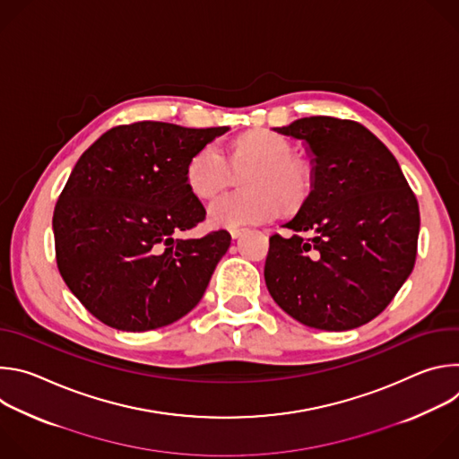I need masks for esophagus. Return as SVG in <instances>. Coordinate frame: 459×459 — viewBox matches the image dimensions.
<instances>
[{"label":"esophagus","instance_id":"esophagus-1","mask_svg":"<svg viewBox=\"0 0 459 459\" xmlns=\"http://www.w3.org/2000/svg\"><path fill=\"white\" fill-rule=\"evenodd\" d=\"M241 234H245V229H230V236L232 238H239Z\"/></svg>","mask_w":459,"mask_h":459}]
</instances>
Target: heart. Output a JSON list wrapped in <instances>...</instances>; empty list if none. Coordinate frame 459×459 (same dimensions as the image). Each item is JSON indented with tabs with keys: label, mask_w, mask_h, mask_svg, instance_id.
I'll use <instances>...</instances> for the list:
<instances>
[{
	"label": "heart",
	"mask_w": 459,
	"mask_h": 459,
	"mask_svg": "<svg viewBox=\"0 0 459 459\" xmlns=\"http://www.w3.org/2000/svg\"><path fill=\"white\" fill-rule=\"evenodd\" d=\"M245 194H225L209 205L212 227L238 229L264 223L280 214L299 209L312 190L308 163L296 158V147L273 130H250L230 147L229 163L212 145L195 152L185 169V183L194 198L212 200L225 190L234 174L241 176Z\"/></svg>",
	"instance_id": "b5f03b06"
}]
</instances>
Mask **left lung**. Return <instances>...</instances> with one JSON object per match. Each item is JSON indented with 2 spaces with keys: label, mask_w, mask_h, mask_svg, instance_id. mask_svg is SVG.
Wrapping results in <instances>:
<instances>
[{
  "label": "left lung",
  "mask_w": 459,
  "mask_h": 459,
  "mask_svg": "<svg viewBox=\"0 0 459 459\" xmlns=\"http://www.w3.org/2000/svg\"><path fill=\"white\" fill-rule=\"evenodd\" d=\"M312 152V190L273 234L265 283L294 319L319 331L368 323L414 269L420 207L396 158L358 121L310 116L278 126Z\"/></svg>",
  "instance_id": "1"
}]
</instances>
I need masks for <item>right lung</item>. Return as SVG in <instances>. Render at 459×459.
Returning a JSON list of instances; mask_svg holds the SVG:
<instances>
[{
  "label": "right lung",
  "mask_w": 459,
  "mask_h": 459,
  "mask_svg": "<svg viewBox=\"0 0 459 459\" xmlns=\"http://www.w3.org/2000/svg\"><path fill=\"white\" fill-rule=\"evenodd\" d=\"M227 130L119 125L78 160L54 209L56 261L63 281L101 323L154 331L204 298L230 234L179 238L207 214L185 169Z\"/></svg>",
  "instance_id": "add662e5"
}]
</instances>
